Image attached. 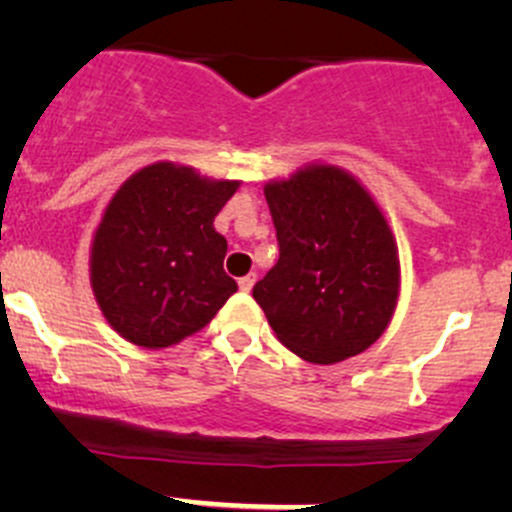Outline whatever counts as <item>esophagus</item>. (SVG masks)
Instances as JSON below:
<instances>
[{
    "mask_svg": "<svg viewBox=\"0 0 512 512\" xmlns=\"http://www.w3.org/2000/svg\"><path fill=\"white\" fill-rule=\"evenodd\" d=\"M255 282H257L255 275H245V277H240V282H237V285H240L242 292H250V289L255 287Z\"/></svg>",
    "mask_w": 512,
    "mask_h": 512,
    "instance_id": "34e87169",
    "label": "esophagus"
}]
</instances>
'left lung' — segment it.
Here are the masks:
<instances>
[{"label": "left lung", "mask_w": 512, "mask_h": 512, "mask_svg": "<svg viewBox=\"0 0 512 512\" xmlns=\"http://www.w3.org/2000/svg\"><path fill=\"white\" fill-rule=\"evenodd\" d=\"M280 260L252 287L282 344L312 364L371 347L394 319L401 262L394 230L349 170L309 163L265 183Z\"/></svg>", "instance_id": "left-lung-1"}]
</instances>
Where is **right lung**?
Listing matches in <instances>:
<instances>
[{
    "mask_svg": "<svg viewBox=\"0 0 512 512\" xmlns=\"http://www.w3.org/2000/svg\"><path fill=\"white\" fill-rule=\"evenodd\" d=\"M240 180L208 178L158 160L136 170L108 200L89 275L108 327L143 349H165L200 332L237 282L225 275L227 240L215 215Z\"/></svg>",
    "mask_w": 512,
    "mask_h": 512,
    "instance_id": "1",
    "label": "right lung"
}]
</instances>
